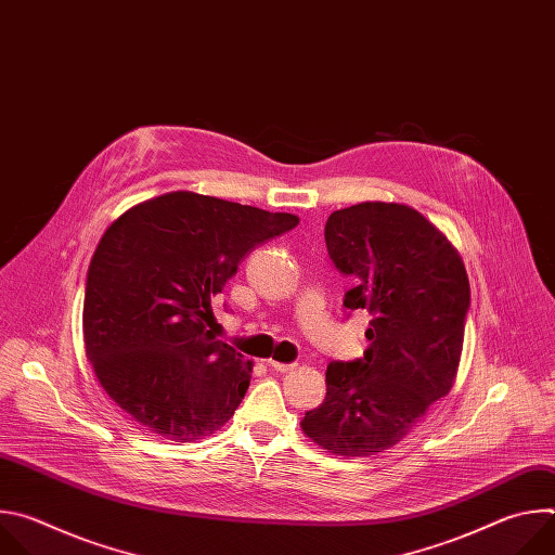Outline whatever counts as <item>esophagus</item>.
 Here are the masks:
<instances>
[{"label":"esophagus","instance_id":"obj_1","mask_svg":"<svg viewBox=\"0 0 555 555\" xmlns=\"http://www.w3.org/2000/svg\"><path fill=\"white\" fill-rule=\"evenodd\" d=\"M268 366H272V369H274V371H279V373H289V371H294L298 364H296V362H289V364H285V362L268 360Z\"/></svg>","mask_w":555,"mask_h":555}]
</instances>
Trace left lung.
Here are the masks:
<instances>
[{
	"instance_id": "8db88e82",
	"label": "left lung",
	"mask_w": 555,
	"mask_h": 555,
	"mask_svg": "<svg viewBox=\"0 0 555 555\" xmlns=\"http://www.w3.org/2000/svg\"><path fill=\"white\" fill-rule=\"evenodd\" d=\"M325 242L338 272L356 281L345 307L371 315L369 349L327 366L325 402L300 426L334 454L369 456L402 441L452 388L469 283L446 234L404 204L336 210Z\"/></svg>"
}]
</instances>
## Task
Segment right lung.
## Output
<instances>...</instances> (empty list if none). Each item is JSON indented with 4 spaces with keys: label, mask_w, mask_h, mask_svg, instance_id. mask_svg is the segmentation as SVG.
<instances>
[{
    "label": "right lung",
    "mask_w": 555,
    "mask_h": 555,
    "mask_svg": "<svg viewBox=\"0 0 555 555\" xmlns=\"http://www.w3.org/2000/svg\"><path fill=\"white\" fill-rule=\"evenodd\" d=\"M296 215L167 193L120 215L90 261L86 353L109 398L146 433L186 443L242 404L253 364L206 330L210 300Z\"/></svg>",
    "instance_id": "add662e5"
}]
</instances>
